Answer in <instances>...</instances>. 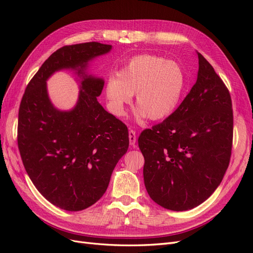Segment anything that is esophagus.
Listing matches in <instances>:
<instances>
[{"label":"esophagus","mask_w":253,"mask_h":253,"mask_svg":"<svg viewBox=\"0 0 253 253\" xmlns=\"http://www.w3.org/2000/svg\"><path fill=\"white\" fill-rule=\"evenodd\" d=\"M128 139H129V144L135 145V143H136V134H135L133 129L128 131Z\"/></svg>","instance_id":"1"}]
</instances>
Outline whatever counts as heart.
<instances>
[{"instance_id": "obj_1", "label": "heart", "mask_w": 253, "mask_h": 253, "mask_svg": "<svg viewBox=\"0 0 253 253\" xmlns=\"http://www.w3.org/2000/svg\"><path fill=\"white\" fill-rule=\"evenodd\" d=\"M186 86L182 67L155 55L132 58L117 77L106 82L105 98L110 111L121 116L135 95V109L141 116L156 121L167 118L176 110Z\"/></svg>"}]
</instances>
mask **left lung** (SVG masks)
Segmentation results:
<instances>
[{"label":"left lung","mask_w":253,"mask_h":253,"mask_svg":"<svg viewBox=\"0 0 253 253\" xmlns=\"http://www.w3.org/2000/svg\"><path fill=\"white\" fill-rule=\"evenodd\" d=\"M196 83L174 113L138 138L150 197L173 211L193 209L223 180L231 156L229 90L200 52Z\"/></svg>","instance_id":"obj_1"}]
</instances>
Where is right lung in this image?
Masks as SVG:
<instances>
[{
  "label": "right lung",
  "mask_w": 253,
  "mask_h": 253,
  "mask_svg": "<svg viewBox=\"0 0 253 253\" xmlns=\"http://www.w3.org/2000/svg\"><path fill=\"white\" fill-rule=\"evenodd\" d=\"M112 45L87 42L56 50L30 80L19 110L18 145L38 191L66 211H80L100 200L111 175L128 148L124 122L98 102L104 80L87 73L89 62ZM62 69L81 78L78 103L70 111L50 101L46 81Z\"/></svg>",
  "instance_id": "obj_1"
}]
</instances>
